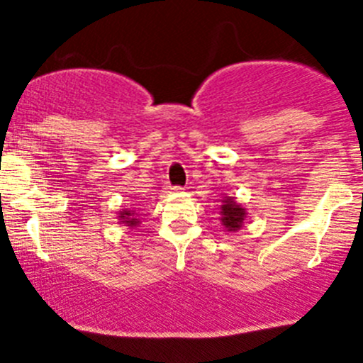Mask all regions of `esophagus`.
Instances as JSON below:
<instances>
[{"label": "esophagus", "instance_id": "esophagus-1", "mask_svg": "<svg viewBox=\"0 0 363 363\" xmlns=\"http://www.w3.org/2000/svg\"><path fill=\"white\" fill-rule=\"evenodd\" d=\"M168 189H170V191H174V193H179V191H182V188H181V186H168Z\"/></svg>", "mask_w": 363, "mask_h": 363}]
</instances>
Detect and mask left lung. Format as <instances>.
Here are the masks:
<instances>
[{
  "instance_id": "8db88e82",
  "label": "left lung",
  "mask_w": 363,
  "mask_h": 363,
  "mask_svg": "<svg viewBox=\"0 0 363 363\" xmlns=\"http://www.w3.org/2000/svg\"><path fill=\"white\" fill-rule=\"evenodd\" d=\"M219 214H221V225L226 232L233 233L237 230L242 228L244 221H246V208L240 203L235 202L233 196H225L223 205L219 207Z\"/></svg>"
}]
</instances>
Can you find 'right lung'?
Masks as SVG:
<instances>
[{"label": "right lung", "mask_w": 363, "mask_h": 363, "mask_svg": "<svg viewBox=\"0 0 363 363\" xmlns=\"http://www.w3.org/2000/svg\"><path fill=\"white\" fill-rule=\"evenodd\" d=\"M137 212L135 211H128V208H123V211L119 212V219H121V225H126L130 226V228H135V226L140 225V219L137 218Z\"/></svg>", "instance_id": "add662e5"}]
</instances>
